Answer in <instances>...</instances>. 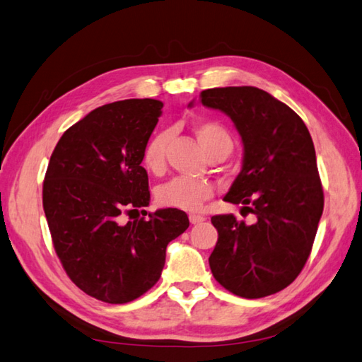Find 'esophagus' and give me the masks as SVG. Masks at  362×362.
I'll return each instance as SVG.
<instances>
[{
	"mask_svg": "<svg viewBox=\"0 0 362 362\" xmlns=\"http://www.w3.org/2000/svg\"><path fill=\"white\" fill-rule=\"evenodd\" d=\"M202 221H205L204 215H189V223L191 224H199Z\"/></svg>",
	"mask_w": 362,
	"mask_h": 362,
	"instance_id": "34e87169",
	"label": "esophagus"
}]
</instances>
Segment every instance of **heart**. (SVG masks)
<instances>
[{
	"mask_svg": "<svg viewBox=\"0 0 362 362\" xmlns=\"http://www.w3.org/2000/svg\"><path fill=\"white\" fill-rule=\"evenodd\" d=\"M193 133L202 151L210 160H224L232 152L233 139L230 133L218 122L202 120L193 125ZM168 133L160 132L147 141L143 151V165L148 173L158 174L165 168ZM214 196V185L207 180L175 177L157 189V202L161 207L194 211L202 207L204 201Z\"/></svg>",
	"mask_w": 362,
	"mask_h": 362,
	"instance_id": "1",
	"label": "heart"
}]
</instances>
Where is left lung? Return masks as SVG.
Segmentation results:
<instances>
[{"instance_id": "1", "label": "left lung", "mask_w": 362, "mask_h": 362, "mask_svg": "<svg viewBox=\"0 0 362 362\" xmlns=\"http://www.w3.org/2000/svg\"><path fill=\"white\" fill-rule=\"evenodd\" d=\"M201 102L228 115L242 136L243 166L224 201L254 215L250 224L211 216L210 270L233 295L264 298L292 284L313 250L323 214L313 138L292 108L259 88L205 89Z\"/></svg>"}]
</instances>
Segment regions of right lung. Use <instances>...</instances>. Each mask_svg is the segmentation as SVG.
<instances>
[{
  "label": "right lung",
  "mask_w": 362,
  "mask_h": 362,
  "mask_svg": "<svg viewBox=\"0 0 362 362\" xmlns=\"http://www.w3.org/2000/svg\"><path fill=\"white\" fill-rule=\"evenodd\" d=\"M161 108L153 98L98 106L64 132L47 168L42 202L54 251L76 287L110 304L157 284L168 243L189 226L177 209L132 219L151 201L141 163Z\"/></svg>",
  "instance_id": "add662e5"
}]
</instances>
